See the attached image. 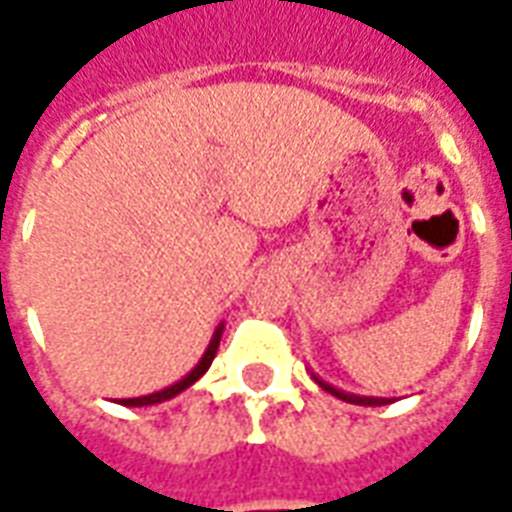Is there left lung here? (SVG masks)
I'll return each mask as SVG.
<instances>
[{
  "label": "left lung",
  "instance_id": "8db88e82",
  "mask_svg": "<svg viewBox=\"0 0 512 512\" xmlns=\"http://www.w3.org/2000/svg\"><path fill=\"white\" fill-rule=\"evenodd\" d=\"M318 384L326 389V392H332L334 397H340V400H345V403H356V406H384L386 400L384 397H359V395H348V392H340V389H334V386L323 384V381H318Z\"/></svg>",
  "mask_w": 512,
  "mask_h": 512
}]
</instances>
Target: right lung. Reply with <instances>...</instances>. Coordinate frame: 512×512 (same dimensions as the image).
Listing matches in <instances>:
<instances>
[{
	"mask_svg": "<svg viewBox=\"0 0 512 512\" xmlns=\"http://www.w3.org/2000/svg\"><path fill=\"white\" fill-rule=\"evenodd\" d=\"M219 337H222V329H216V334H213L211 345H208V351H205V356H202V359H200V365L194 367V370H191L189 376L183 378V381H178V384L167 386V389H161V392H156V395L128 397V400H120V403H123V406H153V403H161V400H169V397L180 395L183 389H189V386L194 384V381H197V378H200L202 373L208 370V367H211L213 356H216V351H219Z\"/></svg>",
	"mask_w": 512,
	"mask_h": 512,
	"instance_id": "right-lung-1",
	"label": "right lung"
}]
</instances>
